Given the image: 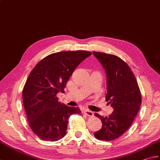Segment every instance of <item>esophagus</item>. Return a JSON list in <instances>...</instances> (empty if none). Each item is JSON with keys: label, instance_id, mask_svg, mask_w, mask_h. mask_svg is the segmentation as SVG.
Returning a JSON list of instances; mask_svg holds the SVG:
<instances>
[{"label": "esophagus", "instance_id": "34e87169", "mask_svg": "<svg viewBox=\"0 0 160 160\" xmlns=\"http://www.w3.org/2000/svg\"><path fill=\"white\" fill-rule=\"evenodd\" d=\"M84 113H85L86 115H87V116H89V117H92V116H93V115H94V113H93L92 111H90L88 109H85V110H84Z\"/></svg>", "mask_w": 160, "mask_h": 160}]
</instances>
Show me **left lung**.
<instances>
[{
  "label": "left lung",
  "mask_w": 160,
  "mask_h": 160,
  "mask_svg": "<svg viewBox=\"0 0 160 160\" xmlns=\"http://www.w3.org/2000/svg\"><path fill=\"white\" fill-rule=\"evenodd\" d=\"M92 53L106 72V101L113 108L108 117L95 113L101 120L102 127L94 136L99 140L110 141L120 137L132 124L140 108L141 94L136 77L124 61L113 54Z\"/></svg>",
  "instance_id": "obj_1"
}]
</instances>
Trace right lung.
<instances>
[{
    "mask_svg": "<svg viewBox=\"0 0 160 160\" xmlns=\"http://www.w3.org/2000/svg\"><path fill=\"white\" fill-rule=\"evenodd\" d=\"M91 54L87 51L52 53L38 62L28 75L22 92L23 106L30 128L41 139H61L66 134L70 116L81 113L78 107L59 102L56 95L65 92L75 69Z\"/></svg>",
    "mask_w": 160,
    "mask_h": 160,
    "instance_id": "right-lung-1",
    "label": "right lung"
}]
</instances>
